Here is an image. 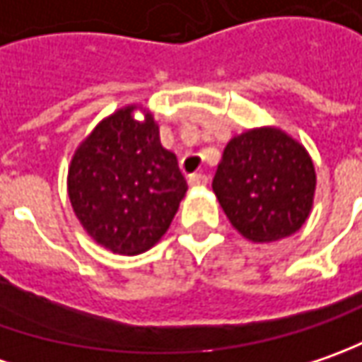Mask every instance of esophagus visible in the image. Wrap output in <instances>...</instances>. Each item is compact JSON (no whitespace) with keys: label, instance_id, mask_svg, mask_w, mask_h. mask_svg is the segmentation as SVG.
Returning a JSON list of instances; mask_svg holds the SVG:
<instances>
[{"label":"esophagus","instance_id":"esophagus-1","mask_svg":"<svg viewBox=\"0 0 362 362\" xmlns=\"http://www.w3.org/2000/svg\"><path fill=\"white\" fill-rule=\"evenodd\" d=\"M188 184H190V186H204V184H208V176H206V174H202V172L190 174Z\"/></svg>","mask_w":362,"mask_h":362}]
</instances>
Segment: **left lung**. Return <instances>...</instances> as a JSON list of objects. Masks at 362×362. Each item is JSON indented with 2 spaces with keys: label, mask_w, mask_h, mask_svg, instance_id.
Masks as SVG:
<instances>
[{
  "label": "left lung",
  "mask_w": 362,
  "mask_h": 362,
  "mask_svg": "<svg viewBox=\"0 0 362 362\" xmlns=\"http://www.w3.org/2000/svg\"><path fill=\"white\" fill-rule=\"evenodd\" d=\"M315 184V166L305 148L284 132L260 128L226 144L212 190L243 236L272 243L305 224Z\"/></svg>",
  "instance_id": "obj_1"
}]
</instances>
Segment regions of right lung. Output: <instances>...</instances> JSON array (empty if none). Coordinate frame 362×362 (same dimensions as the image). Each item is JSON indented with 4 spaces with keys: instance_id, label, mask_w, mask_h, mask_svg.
<instances>
[{
    "instance_id": "1",
    "label": "right lung",
    "mask_w": 362,
    "mask_h": 362,
    "mask_svg": "<svg viewBox=\"0 0 362 362\" xmlns=\"http://www.w3.org/2000/svg\"><path fill=\"white\" fill-rule=\"evenodd\" d=\"M118 110L74 154L68 194L81 226L118 255H140L166 234L188 184L162 148L154 118Z\"/></svg>"
}]
</instances>
